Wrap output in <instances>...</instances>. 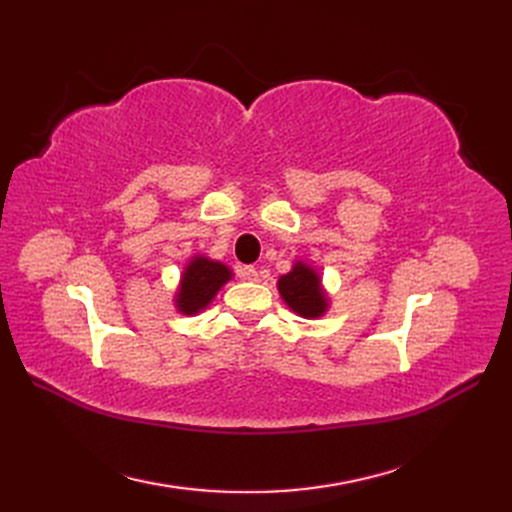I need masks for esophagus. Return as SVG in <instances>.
Returning <instances> with one entry per match:
<instances>
[{
	"instance_id": "esophagus-1",
	"label": "esophagus",
	"mask_w": 512,
	"mask_h": 512,
	"mask_svg": "<svg viewBox=\"0 0 512 512\" xmlns=\"http://www.w3.org/2000/svg\"><path fill=\"white\" fill-rule=\"evenodd\" d=\"M241 277L247 282H258V271L254 267H243L241 269Z\"/></svg>"
}]
</instances>
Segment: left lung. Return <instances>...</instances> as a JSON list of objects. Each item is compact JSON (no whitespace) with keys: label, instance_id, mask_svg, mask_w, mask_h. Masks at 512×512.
<instances>
[{"label":"left lung","instance_id":"1","mask_svg":"<svg viewBox=\"0 0 512 512\" xmlns=\"http://www.w3.org/2000/svg\"><path fill=\"white\" fill-rule=\"evenodd\" d=\"M277 288H280L282 299L288 303L292 312H297L303 318H318L327 312L329 299L320 288V277L303 262H297L290 273L282 275Z\"/></svg>","mask_w":512,"mask_h":512}]
</instances>
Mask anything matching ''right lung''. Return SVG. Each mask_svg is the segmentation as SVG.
Returning <instances> with one entry per match:
<instances>
[{"instance_id": "add662e5", "label": "right lung", "mask_w": 512, "mask_h": 512, "mask_svg": "<svg viewBox=\"0 0 512 512\" xmlns=\"http://www.w3.org/2000/svg\"><path fill=\"white\" fill-rule=\"evenodd\" d=\"M232 273L222 262L196 256L181 277V288L177 292V307L183 314H196L205 309L218 290L230 280Z\"/></svg>"}]
</instances>
